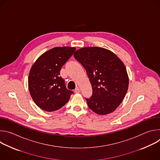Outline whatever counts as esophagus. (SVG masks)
I'll return each instance as SVG.
<instances>
[{
    "label": "esophagus",
    "mask_w": 160,
    "mask_h": 160,
    "mask_svg": "<svg viewBox=\"0 0 160 160\" xmlns=\"http://www.w3.org/2000/svg\"><path fill=\"white\" fill-rule=\"evenodd\" d=\"M74 92H75V93H79V92H80V88H79L78 87H77V88L75 89Z\"/></svg>",
    "instance_id": "esophagus-1"
}]
</instances>
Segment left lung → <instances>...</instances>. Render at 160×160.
<instances>
[{
	"instance_id": "obj_1",
	"label": "left lung",
	"mask_w": 160,
	"mask_h": 160,
	"mask_svg": "<svg viewBox=\"0 0 160 160\" xmlns=\"http://www.w3.org/2000/svg\"><path fill=\"white\" fill-rule=\"evenodd\" d=\"M73 56L84 67L92 85V96L85 98L89 108L101 115L113 112L122 102L128 87L123 62L111 51L98 47L80 49Z\"/></svg>"
}]
</instances>
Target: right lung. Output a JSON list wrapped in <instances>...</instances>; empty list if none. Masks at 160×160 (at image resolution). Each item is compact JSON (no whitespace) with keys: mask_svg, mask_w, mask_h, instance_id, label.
Instances as JSON below:
<instances>
[{"mask_svg":"<svg viewBox=\"0 0 160 160\" xmlns=\"http://www.w3.org/2000/svg\"><path fill=\"white\" fill-rule=\"evenodd\" d=\"M75 50L70 47L54 48L40 56L31 68L28 88L32 99L40 109L49 112L58 110L73 94L66 88L60 70Z\"/></svg>","mask_w":160,"mask_h":160,"instance_id":"1","label":"right lung"}]
</instances>
